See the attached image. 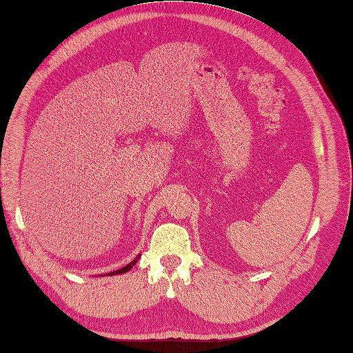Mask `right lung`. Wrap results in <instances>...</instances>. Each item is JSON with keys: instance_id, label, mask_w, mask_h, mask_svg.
Wrapping results in <instances>:
<instances>
[{"instance_id": "add662e5", "label": "right lung", "mask_w": 353, "mask_h": 353, "mask_svg": "<svg viewBox=\"0 0 353 353\" xmlns=\"http://www.w3.org/2000/svg\"><path fill=\"white\" fill-rule=\"evenodd\" d=\"M139 256L140 255H137L136 258H134V260H132L130 264H127V265H125V268H122V269H119V270H114V272H110V273H108V275H121V273H125V272H128V270H131L132 269V265H136V263L139 261Z\"/></svg>"}]
</instances>
